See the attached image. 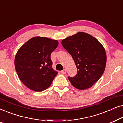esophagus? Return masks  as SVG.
<instances>
[{
	"label": "esophagus",
	"mask_w": 123,
	"mask_h": 123,
	"mask_svg": "<svg viewBox=\"0 0 123 123\" xmlns=\"http://www.w3.org/2000/svg\"><path fill=\"white\" fill-rule=\"evenodd\" d=\"M61 73H62V74H65L67 73V70L66 69H63V70H62V71H61Z\"/></svg>",
	"instance_id": "34e87169"
}]
</instances>
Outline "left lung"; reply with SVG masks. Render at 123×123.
<instances>
[{
	"label": "left lung",
	"mask_w": 123,
	"mask_h": 123,
	"mask_svg": "<svg viewBox=\"0 0 123 123\" xmlns=\"http://www.w3.org/2000/svg\"><path fill=\"white\" fill-rule=\"evenodd\" d=\"M62 44L72 55L78 70L76 76L68 77L73 86L80 90L93 86L102 76L106 64L103 45L92 35L83 32L63 39Z\"/></svg>",
	"instance_id": "obj_1"
}]
</instances>
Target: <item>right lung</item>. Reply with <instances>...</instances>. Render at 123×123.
I'll use <instances>...</instances> for the list:
<instances>
[{"instance_id":"1","label":"right lung","mask_w":123,"mask_h":123,"mask_svg":"<svg viewBox=\"0 0 123 123\" xmlns=\"http://www.w3.org/2000/svg\"><path fill=\"white\" fill-rule=\"evenodd\" d=\"M58 44L56 40L36 36L28 40L17 52L15 68L27 88L40 92L51 85L58 72L52 68L50 55Z\"/></svg>"}]
</instances>
